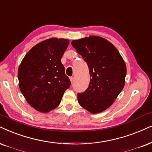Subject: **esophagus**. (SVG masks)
Here are the masks:
<instances>
[{
	"label": "esophagus",
	"mask_w": 152,
	"mask_h": 152,
	"mask_svg": "<svg viewBox=\"0 0 152 152\" xmlns=\"http://www.w3.org/2000/svg\"><path fill=\"white\" fill-rule=\"evenodd\" d=\"M70 80H71V82L73 83L74 81V78L72 77H72H70Z\"/></svg>",
	"instance_id": "34e87169"
}]
</instances>
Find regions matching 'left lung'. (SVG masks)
<instances>
[{
  "instance_id": "obj_1",
  "label": "left lung",
  "mask_w": 152,
  "mask_h": 152,
  "mask_svg": "<svg viewBox=\"0 0 152 152\" xmlns=\"http://www.w3.org/2000/svg\"><path fill=\"white\" fill-rule=\"evenodd\" d=\"M72 45L87 62L90 74L89 86L78 94V102L91 114H98L114 102L124 88L126 63L116 47L100 36L74 40Z\"/></svg>"
}]
</instances>
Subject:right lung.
I'll list each match as a JSON object with an SVG mask.
<instances>
[{
    "label": "right lung",
    "instance_id": "obj_1",
    "mask_svg": "<svg viewBox=\"0 0 152 152\" xmlns=\"http://www.w3.org/2000/svg\"><path fill=\"white\" fill-rule=\"evenodd\" d=\"M69 40L51 38L36 44L26 53L18 69L19 87L36 110L47 113L60 104L69 78L61 62Z\"/></svg>",
    "mask_w": 152,
    "mask_h": 152
}]
</instances>
